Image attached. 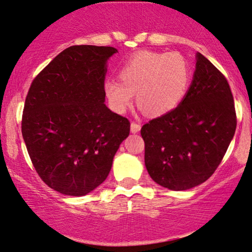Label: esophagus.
Returning <instances> with one entry per match:
<instances>
[{
  "instance_id": "1",
  "label": "esophagus",
  "mask_w": 252,
  "mask_h": 252,
  "mask_svg": "<svg viewBox=\"0 0 252 252\" xmlns=\"http://www.w3.org/2000/svg\"><path fill=\"white\" fill-rule=\"evenodd\" d=\"M140 128H142V126H140V123H137V122H132L131 123V132L132 133L138 132L139 130H140Z\"/></svg>"
}]
</instances>
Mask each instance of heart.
Segmentation results:
<instances>
[{
    "label": "heart",
    "mask_w": 252,
    "mask_h": 252,
    "mask_svg": "<svg viewBox=\"0 0 252 252\" xmlns=\"http://www.w3.org/2000/svg\"><path fill=\"white\" fill-rule=\"evenodd\" d=\"M190 66L180 53L139 52L121 66V82L106 80L103 90L110 108L122 114L137 100L152 116L176 108L190 83Z\"/></svg>",
    "instance_id": "heart-1"
}]
</instances>
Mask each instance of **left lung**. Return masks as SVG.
I'll list each match as a JSON object with an SVG mask.
<instances>
[{
    "label": "left lung",
    "mask_w": 252,
    "mask_h": 252,
    "mask_svg": "<svg viewBox=\"0 0 252 252\" xmlns=\"http://www.w3.org/2000/svg\"><path fill=\"white\" fill-rule=\"evenodd\" d=\"M187 94L175 109L144 124L145 166L159 186L181 191L212 176L236 129L226 77L200 53Z\"/></svg>",
    "instance_id": "obj_1"
}]
</instances>
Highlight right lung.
<instances>
[{
	"mask_svg": "<svg viewBox=\"0 0 252 252\" xmlns=\"http://www.w3.org/2000/svg\"><path fill=\"white\" fill-rule=\"evenodd\" d=\"M114 47L80 45L60 53L33 79L22 133L36 173L52 189L85 196L107 179L128 119L105 105L107 61Z\"/></svg>",
	"mask_w": 252,
	"mask_h": 252,
	"instance_id": "1",
	"label": "right lung"
}]
</instances>
